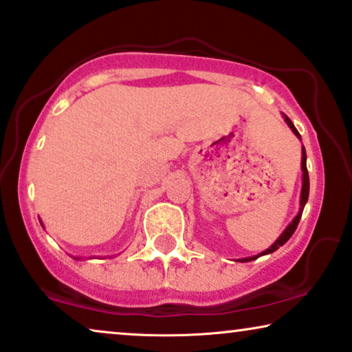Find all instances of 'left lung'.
I'll return each instance as SVG.
<instances>
[{
  "instance_id": "1",
  "label": "left lung",
  "mask_w": 352,
  "mask_h": 352,
  "mask_svg": "<svg viewBox=\"0 0 352 352\" xmlns=\"http://www.w3.org/2000/svg\"><path fill=\"white\" fill-rule=\"evenodd\" d=\"M285 120H286V122H287V126H289L291 129H293L294 134L298 135L299 139H300V134H299V132H298V129H296V127H294L293 122H291L289 118L285 116ZM305 158H307V157H305V150H304V147H302V192H300V210H299L298 217H296L294 220L291 221V225L287 226L285 231H283V234H281L280 237H278V239L275 241V244L270 245V249H267L265 252H262V254L255 255V257H249V258H241V262H250V260H254V258H258V257H262V255H265V254H272V252H275V250H276L278 248H281V245L285 244L286 241L289 239V237L294 234L296 228H298V225H299L300 215H302V210H304V207H305V202H307V199H309V171H307V165H305Z\"/></svg>"
}]
</instances>
